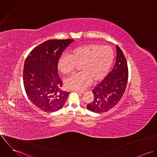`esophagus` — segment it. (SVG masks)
<instances>
[{"label":"esophagus","mask_w":157,"mask_h":157,"mask_svg":"<svg viewBox=\"0 0 157 157\" xmlns=\"http://www.w3.org/2000/svg\"><path fill=\"white\" fill-rule=\"evenodd\" d=\"M75 91L77 92H78V93H82V94L85 92L84 90H75Z\"/></svg>","instance_id":"1"}]
</instances>
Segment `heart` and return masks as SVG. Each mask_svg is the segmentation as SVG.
Segmentation results:
<instances>
[{
    "mask_svg": "<svg viewBox=\"0 0 157 157\" xmlns=\"http://www.w3.org/2000/svg\"><path fill=\"white\" fill-rule=\"evenodd\" d=\"M114 52L108 46L90 44L72 49L69 55L62 54L58 62V67L64 74L74 72L77 65L81 72L71 75L65 81L69 89L80 90L87 86L90 82L101 80L112 67Z\"/></svg>",
    "mask_w": 157,
    "mask_h": 157,
    "instance_id": "heart-1",
    "label": "heart"
}]
</instances>
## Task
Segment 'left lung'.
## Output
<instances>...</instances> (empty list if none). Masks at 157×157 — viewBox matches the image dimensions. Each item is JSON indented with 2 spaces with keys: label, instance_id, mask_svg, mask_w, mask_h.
Listing matches in <instances>:
<instances>
[{
  "label": "left lung",
  "instance_id": "8db88e82",
  "mask_svg": "<svg viewBox=\"0 0 157 157\" xmlns=\"http://www.w3.org/2000/svg\"><path fill=\"white\" fill-rule=\"evenodd\" d=\"M115 65L108 75L92 90L94 100L87 108L95 113L106 112L112 109L121 99L128 80V67L126 57L117 45Z\"/></svg>",
  "mask_w": 157,
  "mask_h": 157
}]
</instances>
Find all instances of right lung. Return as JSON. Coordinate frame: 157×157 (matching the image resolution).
I'll return each instance as SVG.
<instances>
[{
    "label": "right lung",
    "instance_id": "1",
    "mask_svg": "<svg viewBox=\"0 0 157 157\" xmlns=\"http://www.w3.org/2000/svg\"><path fill=\"white\" fill-rule=\"evenodd\" d=\"M74 40H47L34 48L26 57L23 71L24 88L30 101L44 112H56L64 106L69 92L62 90L58 62Z\"/></svg>",
    "mask_w": 157,
    "mask_h": 157
}]
</instances>
